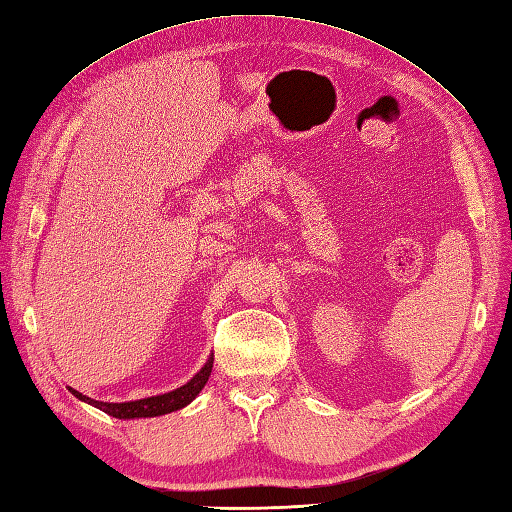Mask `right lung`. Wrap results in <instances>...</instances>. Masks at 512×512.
Instances as JSON below:
<instances>
[{
  "mask_svg": "<svg viewBox=\"0 0 512 512\" xmlns=\"http://www.w3.org/2000/svg\"><path fill=\"white\" fill-rule=\"evenodd\" d=\"M213 354L208 356V360L204 363V367L199 369L195 376L182 384L180 389H173L169 393H162V395H152V397H143V400H132V402H97L91 400L89 395H82L80 391L67 389L71 391V395H76L80 402L91 404L99 410H104L106 415L110 417H117V419H143V417H160V415H167L173 413V410H180L184 406H189L195 397L199 395V391L204 389L208 378H210V371H213Z\"/></svg>",
  "mask_w": 512,
  "mask_h": 512,
  "instance_id": "obj_1",
  "label": "right lung"
}]
</instances>
